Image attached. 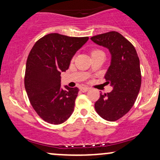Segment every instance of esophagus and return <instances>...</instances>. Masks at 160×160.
<instances>
[{"label":"esophagus","mask_w":160,"mask_h":160,"mask_svg":"<svg viewBox=\"0 0 160 160\" xmlns=\"http://www.w3.org/2000/svg\"><path fill=\"white\" fill-rule=\"evenodd\" d=\"M80 91L82 92H86L88 90H89V88L88 87H81L80 88Z\"/></svg>","instance_id":"esophagus-1"}]
</instances>
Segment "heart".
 Returning a JSON list of instances; mask_svg holds the SVG:
<instances>
[{
    "label": "heart",
    "mask_w": 160,
    "mask_h": 160,
    "mask_svg": "<svg viewBox=\"0 0 160 160\" xmlns=\"http://www.w3.org/2000/svg\"><path fill=\"white\" fill-rule=\"evenodd\" d=\"M99 52H101V51H99V50H94V51H92V53H91V56H92V55H94V54H96V53H98Z\"/></svg>",
    "instance_id": "obj_1"
}]
</instances>
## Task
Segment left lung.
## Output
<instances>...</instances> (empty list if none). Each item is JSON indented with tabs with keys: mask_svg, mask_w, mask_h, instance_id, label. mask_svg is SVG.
I'll list each match as a JSON object with an SVG mask.
<instances>
[{
	"mask_svg": "<svg viewBox=\"0 0 160 160\" xmlns=\"http://www.w3.org/2000/svg\"><path fill=\"white\" fill-rule=\"evenodd\" d=\"M95 43L107 48L111 56V64L104 75L113 90L100 93L95 109L101 117L116 121L132 108L141 88L140 61L135 47L122 34L110 32L93 36Z\"/></svg>",
	"mask_w": 160,
	"mask_h": 160,
	"instance_id": "1",
	"label": "left lung"
}]
</instances>
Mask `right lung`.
<instances>
[{"label": "right lung", "instance_id": "add662e5", "mask_svg": "<svg viewBox=\"0 0 160 160\" xmlns=\"http://www.w3.org/2000/svg\"><path fill=\"white\" fill-rule=\"evenodd\" d=\"M89 40L52 33L36 42L26 62L25 87L33 108L46 122L61 124L72 114L78 87L61 86V73Z\"/></svg>", "mask_w": 160, "mask_h": 160}]
</instances>
